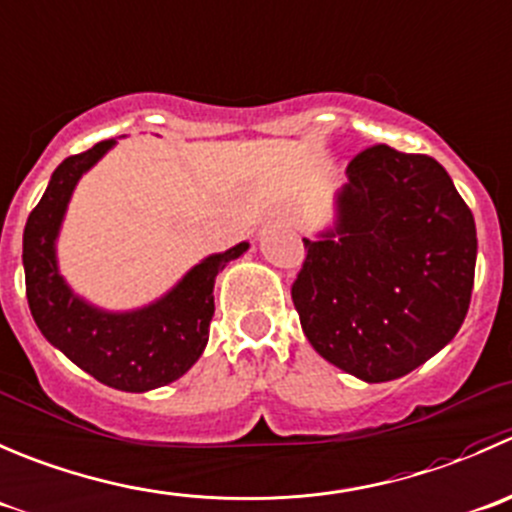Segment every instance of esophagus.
<instances>
[{"label": "esophagus", "mask_w": 512, "mask_h": 512, "mask_svg": "<svg viewBox=\"0 0 512 512\" xmlns=\"http://www.w3.org/2000/svg\"><path fill=\"white\" fill-rule=\"evenodd\" d=\"M286 221H291V219H286Z\"/></svg>", "instance_id": "esophagus-1"}]
</instances>
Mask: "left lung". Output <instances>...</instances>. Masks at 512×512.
<instances>
[{
    "label": "left lung",
    "instance_id": "obj_1",
    "mask_svg": "<svg viewBox=\"0 0 512 512\" xmlns=\"http://www.w3.org/2000/svg\"><path fill=\"white\" fill-rule=\"evenodd\" d=\"M336 219L291 288L318 356L366 383L403 378L455 338L470 306L478 236L448 171L386 144L361 151Z\"/></svg>",
    "mask_w": 512,
    "mask_h": 512
}]
</instances>
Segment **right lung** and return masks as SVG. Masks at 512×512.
Returning <instances> with one entry per match:
<instances>
[{
  "instance_id": "right-lung-1",
  "label": "right lung",
  "mask_w": 512,
  "mask_h": 512,
  "mask_svg": "<svg viewBox=\"0 0 512 512\" xmlns=\"http://www.w3.org/2000/svg\"><path fill=\"white\" fill-rule=\"evenodd\" d=\"M116 144L99 141L54 169L42 201L24 226L22 263L34 323L54 348L104 386L146 393L169 386L201 358L214 318V283L249 241L206 256L156 301L106 311L79 296L59 273L57 239L79 179Z\"/></svg>"
}]
</instances>
